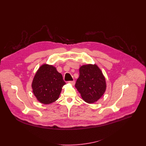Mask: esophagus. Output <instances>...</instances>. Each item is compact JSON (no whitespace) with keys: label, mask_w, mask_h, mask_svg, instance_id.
Returning <instances> with one entry per match:
<instances>
[{"label":"esophagus","mask_w":146,"mask_h":146,"mask_svg":"<svg viewBox=\"0 0 146 146\" xmlns=\"http://www.w3.org/2000/svg\"><path fill=\"white\" fill-rule=\"evenodd\" d=\"M68 83L71 84L72 85H75V81H74V80H73V81H70V82H68Z\"/></svg>","instance_id":"34e87169"}]
</instances>
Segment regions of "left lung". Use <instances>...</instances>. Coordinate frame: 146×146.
Returning a JSON list of instances; mask_svg holds the SVG:
<instances>
[{"instance_id": "8db88e82", "label": "left lung", "mask_w": 146, "mask_h": 146, "mask_svg": "<svg viewBox=\"0 0 146 146\" xmlns=\"http://www.w3.org/2000/svg\"><path fill=\"white\" fill-rule=\"evenodd\" d=\"M79 73L75 88L85 102L88 104L97 102L106 89V79L101 69L96 64H88L80 67Z\"/></svg>"}]
</instances>
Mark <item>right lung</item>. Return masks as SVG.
<instances>
[{
  "mask_svg": "<svg viewBox=\"0 0 146 146\" xmlns=\"http://www.w3.org/2000/svg\"><path fill=\"white\" fill-rule=\"evenodd\" d=\"M64 84L62 74L55 67L44 64L36 72L31 86L38 101L42 104H48L58 99Z\"/></svg>",
  "mask_w": 146,
  "mask_h": 146,
  "instance_id": "right-lung-1",
  "label": "right lung"
}]
</instances>
